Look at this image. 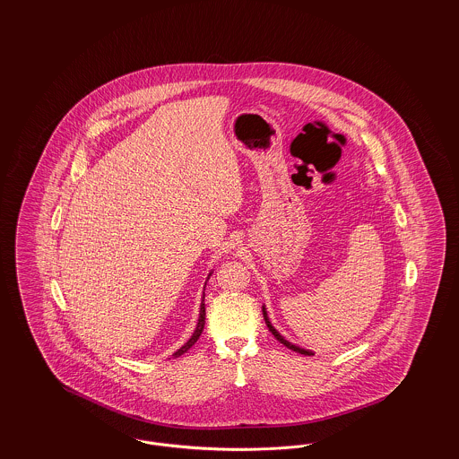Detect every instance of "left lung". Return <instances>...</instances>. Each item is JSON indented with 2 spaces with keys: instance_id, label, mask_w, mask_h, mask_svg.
<instances>
[{
  "instance_id": "1",
  "label": "left lung",
  "mask_w": 459,
  "mask_h": 459,
  "mask_svg": "<svg viewBox=\"0 0 459 459\" xmlns=\"http://www.w3.org/2000/svg\"><path fill=\"white\" fill-rule=\"evenodd\" d=\"M263 318H264V324H266L268 330L273 333V337H275V339H277L281 344H284L285 348L296 351V352H299V354H305V356H311V354H315L313 351L305 350V348H299V346H296V344L289 342V341L285 339L284 335H281V333L277 332V328L273 327V325L270 324V320H268V315H266V307H264V306H263Z\"/></svg>"
}]
</instances>
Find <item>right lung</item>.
I'll return each instance as SVG.
<instances>
[{
	"mask_svg": "<svg viewBox=\"0 0 459 459\" xmlns=\"http://www.w3.org/2000/svg\"><path fill=\"white\" fill-rule=\"evenodd\" d=\"M210 275H212V272H210ZM210 275H208V279H210ZM204 320H206V309H204V292H203V299H201V307H199V318H197V325L196 330H195V333L191 335V339L180 348V350L175 351L174 358H178V356H182L184 352H187V351L191 350L195 344H196L197 339H199V335H201V332H203V328H204Z\"/></svg>",
	"mask_w": 459,
	"mask_h": 459,
	"instance_id": "1",
	"label": "right lung"
}]
</instances>
